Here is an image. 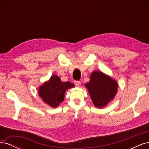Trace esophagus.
Wrapping results in <instances>:
<instances>
[{"instance_id": "obj_1", "label": "esophagus", "mask_w": 149, "mask_h": 149, "mask_svg": "<svg viewBox=\"0 0 149 149\" xmlns=\"http://www.w3.org/2000/svg\"><path fill=\"white\" fill-rule=\"evenodd\" d=\"M74 84L76 86H79L81 85V82L79 81H74Z\"/></svg>"}]
</instances>
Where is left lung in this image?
I'll return each mask as SVG.
<instances>
[{
    "mask_svg": "<svg viewBox=\"0 0 149 149\" xmlns=\"http://www.w3.org/2000/svg\"><path fill=\"white\" fill-rule=\"evenodd\" d=\"M94 106L101 108L114 97L118 88L116 81L101 71H94L90 81L85 84Z\"/></svg>",
    "mask_w": 149,
    "mask_h": 149,
    "instance_id": "1",
    "label": "left lung"
}]
</instances>
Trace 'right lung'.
Returning a JSON list of instances; mask_svg holds the SVG:
<instances>
[{
    "label": "right lung",
    "mask_w": 149,
    "mask_h": 149,
    "mask_svg": "<svg viewBox=\"0 0 149 149\" xmlns=\"http://www.w3.org/2000/svg\"><path fill=\"white\" fill-rule=\"evenodd\" d=\"M74 87L68 81L62 82L56 75L52 76L49 81L40 87L38 93L43 101L52 107H56L64 100L66 89Z\"/></svg>",
    "instance_id": "obj_1"
}]
</instances>
